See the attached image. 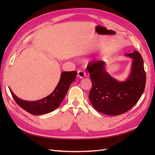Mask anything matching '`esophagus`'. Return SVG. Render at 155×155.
<instances>
[{"mask_svg":"<svg viewBox=\"0 0 155 155\" xmlns=\"http://www.w3.org/2000/svg\"><path fill=\"white\" fill-rule=\"evenodd\" d=\"M86 76L85 72L82 70H79L78 71V77L79 78H83Z\"/></svg>","mask_w":155,"mask_h":155,"instance_id":"34e87169","label":"esophagus"}]
</instances>
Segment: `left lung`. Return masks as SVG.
<instances>
[{
    "label": "left lung",
    "mask_w": 155,
    "mask_h": 155,
    "mask_svg": "<svg viewBox=\"0 0 155 155\" xmlns=\"http://www.w3.org/2000/svg\"><path fill=\"white\" fill-rule=\"evenodd\" d=\"M126 55L133 59V62L131 72L125 81L112 78L106 72L103 61L91 62L87 66L92 84L89 100L96 110L104 114L125 113L137 104L144 91L146 75L142 55L138 51Z\"/></svg>",
    "instance_id": "left-lung-1"
}]
</instances>
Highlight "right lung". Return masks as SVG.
I'll use <instances>...</instances> for the list:
<instances>
[{"label":"right lung","instance_id":"add662e5","mask_svg":"<svg viewBox=\"0 0 155 155\" xmlns=\"http://www.w3.org/2000/svg\"><path fill=\"white\" fill-rule=\"evenodd\" d=\"M76 71L63 72L61 75L59 81L54 91L50 95L36 101H28L19 99L11 89L12 95L15 102L22 109L33 115H41L52 112L59 106L71 83L76 79Z\"/></svg>","mask_w":155,"mask_h":155}]
</instances>
